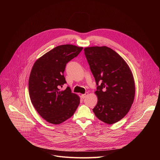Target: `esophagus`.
<instances>
[{
    "mask_svg": "<svg viewBox=\"0 0 160 160\" xmlns=\"http://www.w3.org/2000/svg\"><path fill=\"white\" fill-rule=\"evenodd\" d=\"M88 95V92H85L84 94H82L81 97H82V99H85Z\"/></svg>",
    "mask_w": 160,
    "mask_h": 160,
    "instance_id": "34e87169",
    "label": "esophagus"
}]
</instances>
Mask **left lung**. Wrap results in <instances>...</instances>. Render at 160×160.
<instances>
[{
  "label": "left lung",
  "instance_id": "1",
  "mask_svg": "<svg viewBox=\"0 0 160 160\" xmlns=\"http://www.w3.org/2000/svg\"><path fill=\"white\" fill-rule=\"evenodd\" d=\"M85 55L98 85V98L92 109L102 122L115 123L129 111L135 97L132 73L124 59L106 46L84 49Z\"/></svg>",
  "mask_w": 160,
  "mask_h": 160
}]
</instances>
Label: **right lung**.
Instances as JSON below:
<instances>
[{
  "mask_svg": "<svg viewBox=\"0 0 160 160\" xmlns=\"http://www.w3.org/2000/svg\"><path fill=\"white\" fill-rule=\"evenodd\" d=\"M83 48L66 44L57 46L38 59L32 69L28 89L32 104L39 115L55 125L73 116L80 98L69 87L61 91L66 83L63 75L66 64L77 57Z\"/></svg>",
  "mask_w": 160,
  "mask_h": 160,
  "instance_id": "right-lung-1",
  "label": "right lung"
}]
</instances>
